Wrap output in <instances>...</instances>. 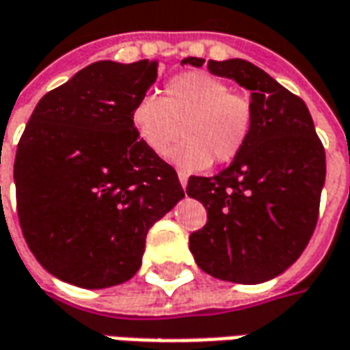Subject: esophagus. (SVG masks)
Masks as SVG:
<instances>
[{
	"mask_svg": "<svg viewBox=\"0 0 350 350\" xmlns=\"http://www.w3.org/2000/svg\"><path fill=\"white\" fill-rule=\"evenodd\" d=\"M179 183L183 189H187V183H189V175L187 173H183V171H179Z\"/></svg>",
	"mask_w": 350,
	"mask_h": 350,
	"instance_id": "34e87169",
	"label": "esophagus"
}]
</instances>
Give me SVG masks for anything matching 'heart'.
Returning a JSON list of instances; mask_svg holds the SVG:
<instances>
[{
  "label": "heart",
  "mask_w": 350,
  "mask_h": 350,
  "mask_svg": "<svg viewBox=\"0 0 350 350\" xmlns=\"http://www.w3.org/2000/svg\"><path fill=\"white\" fill-rule=\"evenodd\" d=\"M131 121L138 138L154 156L171 152V161L187 171L204 170L215 159L229 163L243 152L252 131V105L245 96L210 72L173 77L163 100L144 94L133 107Z\"/></svg>",
  "instance_id": "b5f03b06"
}]
</instances>
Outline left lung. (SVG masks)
<instances>
[{
	"mask_svg": "<svg viewBox=\"0 0 350 350\" xmlns=\"http://www.w3.org/2000/svg\"><path fill=\"white\" fill-rule=\"evenodd\" d=\"M185 63L202 67L204 59ZM208 71L250 90L252 131L227 170L189 179L187 194L208 212L189 248L212 278L256 285L281 275L308 245L325 183V152L306 104L268 72L245 59L208 61Z\"/></svg>",
	"mask_w": 350,
	"mask_h": 350,
	"instance_id": "left-lung-1",
	"label": "left lung"
}]
</instances>
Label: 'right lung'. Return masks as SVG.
<instances>
[{
  "label": "right lung",
  "instance_id": "add662e5",
  "mask_svg": "<svg viewBox=\"0 0 350 350\" xmlns=\"http://www.w3.org/2000/svg\"><path fill=\"white\" fill-rule=\"evenodd\" d=\"M158 77L156 61H96L48 92L15 158L16 212L28 248L53 278L82 289L140 269L150 227L185 191L131 121Z\"/></svg>",
  "mask_w": 350,
  "mask_h": 350
}]
</instances>
